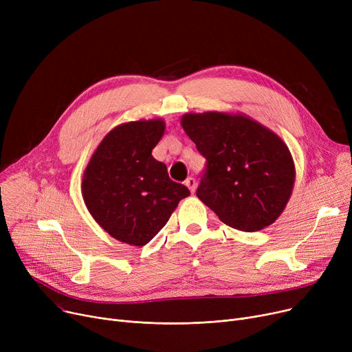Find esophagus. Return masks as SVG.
<instances>
[{
    "label": "esophagus",
    "instance_id": "34e87169",
    "mask_svg": "<svg viewBox=\"0 0 352 352\" xmlns=\"http://www.w3.org/2000/svg\"><path fill=\"white\" fill-rule=\"evenodd\" d=\"M186 186L188 187V190H190L191 192H194L195 188H197V181H195V178H192V177L187 178V179H186Z\"/></svg>",
    "mask_w": 352,
    "mask_h": 352
}]
</instances>
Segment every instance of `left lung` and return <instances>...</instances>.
I'll return each mask as SVG.
<instances>
[{"instance_id": "1", "label": "left lung", "mask_w": 352, "mask_h": 352, "mask_svg": "<svg viewBox=\"0 0 352 352\" xmlns=\"http://www.w3.org/2000/svg\"><path fill=\"white\" fill-rule=\"evenodd\" d=\"M181 125L207 160L197 197L239 231L271 226L284 211L295 181L285 142L241 114L190 113Z\"/></svg>"}]
</instances>
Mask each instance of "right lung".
Here are the masks:
<instances>
[{"label":"right lung","instance_id":"right-lung-1","mask_svg":"<svg viewBox=\"0 0 352 352\" xmlns=\"http://www.w3.org/2000/svg\"><path fill=\"white\" fill-rule=\"evenodd\" d=\"M164 131L162 120L121 124L104 137L84 171L81 190L89 214L121 243H150L190 195L151 154Z\"/></svg>","mask_w":352,"mask_h":352}]
</instances>
